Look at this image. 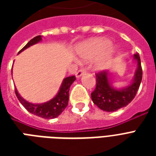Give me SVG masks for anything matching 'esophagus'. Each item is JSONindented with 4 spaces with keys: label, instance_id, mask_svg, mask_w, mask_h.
Wrapping results in <instances>:
<instances>
[{
    "label": "esophagus",
    "instance_id": "1",
    "mask_svg": "<svg viewBox=\"0 0 156 156\" xmlns=\"http://www.w3.org/2000/svg\"><path fill=\"white\" fill-rule=\"evenodd\" d=\"M85 72H86V70H85V69H83V68L80 69H79V70H78V72H76V73H75L76 78H79L81 77V76L84 74V73H85Z\"/></svg>",
    "mask_w": 156,
    "mask_h": 156
}]
</instances>
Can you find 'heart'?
<instances>
[{"label":"heart","instance_id":"1","mask_svg":"<svg viewBox=\"0 0 156 156\" xmlns=\"http://www.w3.org/2000/svg\"><path fill=\"white\" fill-rule=\"evenodd\" d=\"M116 53V48L106 38H95L82 43L76 48V54L81 61L95 58L93 69L97 72L106 70L111 66Z\"/></svg>","mask_w":156,"mask_h":156}]
</instances>
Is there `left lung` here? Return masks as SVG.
<instances>
[{"mask_svg": "<svg viewBox=\"0 0 156 156\" xmlns=\"http://www.w3.org/2000/svg\"><path fill=\"white\" fill-rule=\"evenodd\" d=\"M133 60L136 63V69L126 87H115L108 70L96 74V87L91 93V100L99 108L108 112H115L128 105L135 97L143 78V70L138 53L133 54Z\"/></svg>", "mask_w": 156, "mask_h": 156, "instance_id": "8db88e82", "label": "left lung"}]
</instances>
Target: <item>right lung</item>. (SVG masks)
<instances>
[{
  "label": "right lung",
  "instance_id": "add662e5",
  "mask_svg": "<svg viewBox=\"0 0 156 156\" xmlns=\"http://www.w3.org/2000/svg\"><path fill=\"white\" fill-rule=\"evenodd\" d=\"M42 41V35H38L30 40L18 54L21 53L30 46L36 44ZM13 73V72H12ZM74 76H70L65 78L62 81L61 87L59 88L58 92L52 98V100H48L45 103L41 104H34L28 102L25 99H23L18 93L17 88H15V94L18 100L23 106L29 112L34 114L35 116H40L44 119H54L57 117L62 112L65 110L69 102V91L72 83L75 81Z\"/></svg>",
  "mask_w": 156,
  "mask_h": 156
}]
</instances>
